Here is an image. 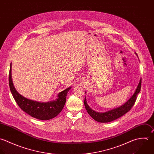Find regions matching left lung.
I'll list each match as a JSON object with an SVG mask.
<instances>
[{"instance_id": "8db88e82", "label": "left lung", "mask_w": 154, "mask_h": 154, "mask_svg": "<svg viewBox=\"0 0 154 154\" xmlns=\"http://www.w3.org/2000/svg\"><path fill=\"white\" fill-rule=\"evenodd\" d=\"M136 54L137 55L136 53ZM141 81L142 80L140 79L134 94L126 102L116 108H114L105 112H98L93 110L87 104L85 97L84 100V105L87 112L95 121L103 123L111 122L121 117L127 112H128L131 109L132 106L134 105L137 98V96L140 91ZM85 93H86V92Z\"/></svg>"}]
</instances>
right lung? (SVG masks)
Instances as JSON below:
<instances>
[{
    "label": "right lung",
    "mask_w": 154,
    "mask_h": 154,
    "mask_svg": "<svg viewBox=\"0 0 154 154\" xmlns=\"http://www.w3.org/2000/svg\"><path fill=\"white\" fill-rule=\"evenodd\" d=\"M11 67L12 64L11 63L9 75L10 90L15 102L23 111L31 116L41 120L51 119L61 112L66 103L67 94L72 87H69L59 93L57 95V99L52 101L40 102L30 100L18 93L14 87L12 79Z\"/></svg>",
    "instance_id": "1"
}]
</instances>
